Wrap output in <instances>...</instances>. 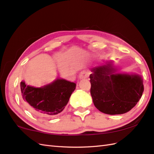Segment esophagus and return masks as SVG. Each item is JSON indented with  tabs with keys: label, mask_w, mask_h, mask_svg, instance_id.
Here are the masks:
<instances>
[{
	"label": "esophagus",
	"mask_w": 154,
	"mask_h": 154,
	"mask_svg": "<svg viewBox=\"0 0 154 154\" xmlns=\"http://www.w3.org/2000/svg\"><path fill=\"white\" fill-rule=\"evenodd\" d=\"M89 73H88L87 71H83L82 72H81V73L79 74V79H87V78L89 77Z\"/></svg>",
	"instance_id": "obj_1"
}]
</instances>
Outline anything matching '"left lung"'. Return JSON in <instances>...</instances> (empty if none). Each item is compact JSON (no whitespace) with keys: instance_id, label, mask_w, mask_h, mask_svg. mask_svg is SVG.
<instances>
[{"instance_id":"1","label":"left lung","mask_w":154,"mask_h":154,"mask_svg":"<svg viewBox=\"0 0 154 154\" xmlns=\"http://www.w3.org/2000/svg\"><path fill=\"white\" fill-rule=\"evenodd\" d=\"M91 94L97 109L104 114H121L136 106L143 92L139 75L119 73L112 61L91 69Z\"/></svg>"}]
</instances>
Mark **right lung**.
<instances>
[{"mask_svg": "<svg viewBox=\"0 0 154 154\" xmlns=\"http://www.w3.org/2000/svg\"><path fill=\"white\" fill-rule=\"evenodd\" d=\"M76 84L63 79H57L53 83L40 88L20 83L23 101L26 106L37 115L52 117L63 110Z\"/></svg>", "mask_w": 154, "mask_h": 154, "instance_id": "1", "label": "right lung"}]
</instances>
